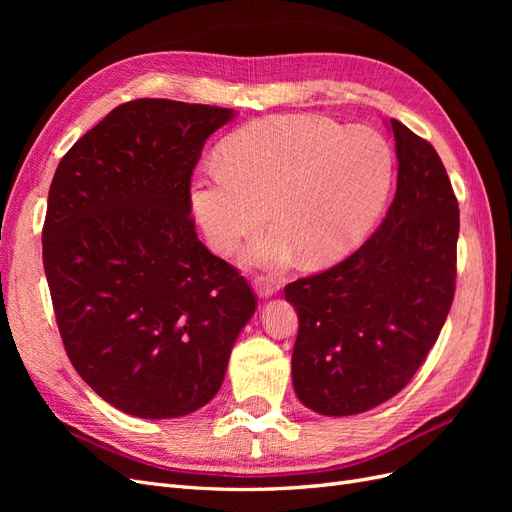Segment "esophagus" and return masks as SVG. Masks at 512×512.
Here are the masks:
<instances>
[{
	"instance_id": "obj_1",
	"label": "esophagus",
	"mask_w": 512,
	"mask_h": 512,
	"mask_svg": "<svg viewBox=\"0 0 512 512\" xmlns=\"http://www.w3.org/2000/svg\"><path fill=\"white\" fill-rule=\"evenodd\" d=\"M254 288L258 292V297L267 299V297H273V294L280 290V282H277L271 275H258L254 280Z\"/></svg>"
}]
</instances>
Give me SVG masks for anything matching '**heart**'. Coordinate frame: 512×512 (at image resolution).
<instances>
[{
	"label": "heart",
	"instance_id": "1",
	"mask_svg": "<svg viewBox=\"0 0 512 512\" xmlns=\"http://www.w3.org/2000/svg\"><path fill=\"white\" fill-rule=\"evenodd\" d=\"M393 170V149L374 130L316 115L269 117L222 145V164L192 185V207L213 250L228 254L262 228L271 205L277 230L250 260L282 267L301 252L307 265L327 267L374 226Z\"/></svg>",
	"mask_w": 512,
	"mask_h": 512
}]
</instances>
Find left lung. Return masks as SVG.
<instances>
[{
	"label": "left lung",
	"mask_w": 512,
	"mask_h": 512,
	"mask_svg": "<svg viewBox=\"0 0 512 512\" xmlns=\"http://www.w3.org/2000/svg\"><path fill=\"white\" fill-rule=\"evenodd\" d=\"M397 192L386 218L335 267L284 288L297 307L294 393L350 416L384 404L436 344L455 297L459 205L438 151L391 119Z\"/></svg>",
	"instance_id": "obj_1"
}]
</instances>
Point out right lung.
I'll use <instances>...</instances> for the list:
<instances>
[{"label": "right lung", "mask_w": 512, "mask_h": 512, "mask_svg": "<svg viewBox=\"0 0 512 512\" xmlns=\"http://www.w3.org/2000/svg\"><path fill=\"white\" fill-rule=\"evenodd\" d=\"M230 119L222 106L132 100L55 170L42 262L61 342L79 376L126 414L203 408L258 305L190 215L200 151Z\"/></svg>", "instance_id": "right-lung-1"}]
</instances>
